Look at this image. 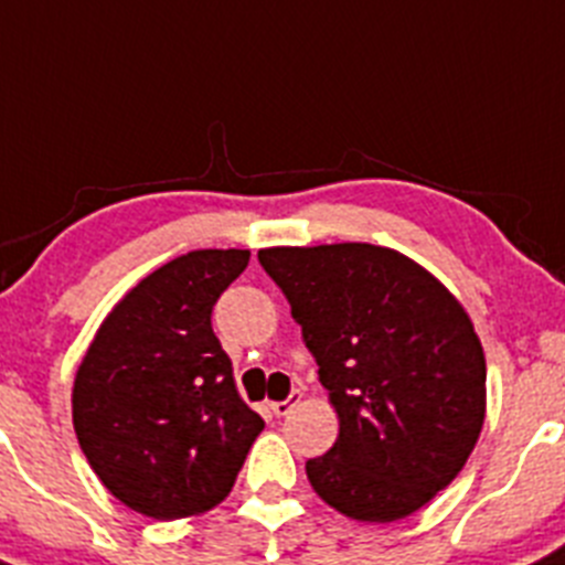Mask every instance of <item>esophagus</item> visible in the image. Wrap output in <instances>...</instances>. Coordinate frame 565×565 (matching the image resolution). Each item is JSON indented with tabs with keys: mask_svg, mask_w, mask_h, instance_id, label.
I'll return each mask as SVG.
<instances>
[{
	"mask_svg": "<svg viewBox=\"0 0 565 565\" xmlns=\"http://www.w3.org/2000/svg\"><path fill=\"white\" fill-rule=\"evenodd\" d=\"M300 398H303V393H300V390H292V393H289V398H284V402H273V404H270L273 415H278V418H284V415H289L295 407H298Z\"/></svg>",
	"mask_w": 565,
	"mask_h": 565,
	"instance_id": "obj_1",
	"label": "esophagus"
}]
</instances>
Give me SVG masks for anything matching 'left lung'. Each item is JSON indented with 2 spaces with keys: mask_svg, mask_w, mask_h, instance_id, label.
Listing matches in <instances>:
<instances>
[{
  "mask_svg": "<svg viewBox=\"0 0 565 565\" xmlns=\"http://www.w3.org/2000/svg\"><path fill=\"white\" fill-rule=\"evenodd\" d=\"M340 418L307 462L315 493L367 524L407 519L471 457L484 424V354L460 300L393 247H265Z\"/></svg>",
  "mask_w": 565,
  "mask_h": 565,
  "instance_id": "left-lung-1",
  "label": "left lung"
}]
</instances>
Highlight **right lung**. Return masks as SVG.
<instances>
[{
  "mask_svg": "<svg viewBox=\"0 0 565 565\" xmlns=\"http://www.w3.org/2000/svg\"><path fill=\"white\" fill-rule=\"evenodd\" d=\"M250 250H192L141 278L99 323L72 387L88 466L158 521L217 508L265 420L239 398L211 309Z\"/></svg>",
  "mask_w": 565,
  "mask_h": 565,
  "instance_id": "add662e5",
  "label": "right lung"
}]
</instances>
